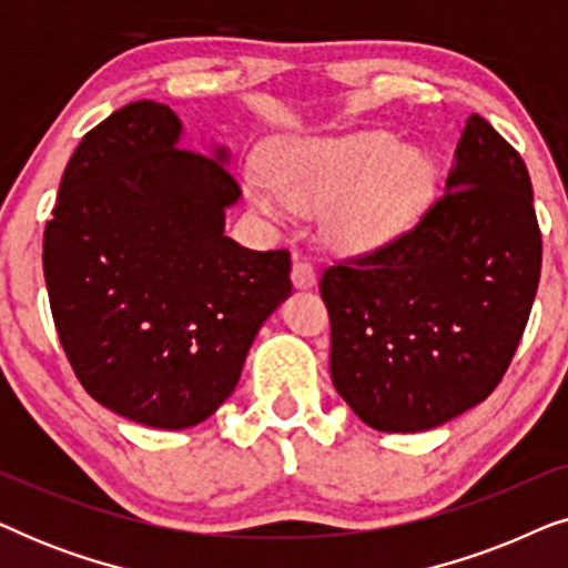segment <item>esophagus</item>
<instances>
[{"instance_id": "esophagus-1", "label": "esophagus", "mask_w": 568, "mask_h": 568, "mask_svg": "<svg viewBox=\"0 0 568 568\" xmlns=\"http://www.w3.org/2000/svg\"><path fill=\"white\" fill-rule=\"evenodd\" d=\"M292 282H294V286H300V290H310V286L315 284V266H313V263L302 261V258L294 261Z\"/></svg>"}]
</instances>
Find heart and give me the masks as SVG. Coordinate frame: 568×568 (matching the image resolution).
I'll return each instance as SVG.
<instances>
[{
  "label": "heart",
  "mask_w": 568,
  "mask_h": 568,
  "mask_svg": "<svg viewBox=\"0 0 568 568\" xmlns=\"http://www.w3.org/2000/svg\"><path fill=\"white\" fill-rule=\"evenodd\" d=\"M271 181L245 178L247 196L261 212H325V237L346 253L390 245L416 224L434 193V165L422 152L403 150L383 131L307 139L271 160Z\"/></svg>",
  "instance_id": "1"
}]
</instances>
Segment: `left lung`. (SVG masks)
I'll use <instances>...</instances> for the list:
<instances>
[{
	"mask_svg": "<svg viewBox=\"0 0 568 568\" xmlns=\"http://www.w3.org/2000/svg\"><path fill=\"white\" fill-rule=\"evenodd\" d=\"M455 158L414 227L321 276L333 385L377 432H426L486 400L538 292L542 240L519 152L473 113Z\"/></svg>",
	"mask_w": 568,
	"mask_h": 568,
	"instance_id": "1",
	"label": "left lung"
}]
</instances>
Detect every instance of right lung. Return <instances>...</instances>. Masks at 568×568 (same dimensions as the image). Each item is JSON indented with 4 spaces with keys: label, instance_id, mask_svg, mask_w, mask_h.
I'll return each instance as SVG.
<instances>
[{
    "label": "right lung",
    "instance_id": "add662e5",
    "mask_svg": "<svg viewBox=\"0 0 568 568\" xmlns=\"http://www.w3.org/2000/svg\"><path fill=\"white\" fill-rule=\"evenodd\" d=\"M168 105L136 100L82 136L43 232L61 348L100 406L154 429L204 422L230 398L247 348L290 282V251L224 235L240 185L178 146Z\"/></svg>",
    "mask_w": 568,
    "mask_h": 568
}]
</instances>
